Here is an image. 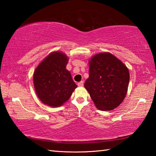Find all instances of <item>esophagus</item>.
<instances>
[{
	"mask_svg": "<svg viewBox=\"0 0 156 156\" xmlns=\"http://www.w3.org/2000/svg\"><path fill=\"white\" fill-rule=\"evenodd\" d=\"M83 84H84V83H83V81L79 82V83H78V86H79V87H83Z\"/></svg>",
	"mask_w": 156,
	"mask_h": 156,
	"instance_id": "34e87169",
	"label": "esophagus"
}]
</instances>
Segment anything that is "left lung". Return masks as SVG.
Returning <instances> with one entry per match:
<instances>
[{"instance_id":"8db88e82","label":"left lung","mask_w":156,"mask_h":156,"mask_svg":"<svg viewBox=\"0 0 156 156\" xmlns=\"http://www.w3.org/2000/svg\"><path fill=\"white\" fill-rule=\"evenodd\" d=\"M129 83L127 67L110 53H100L89 61V77L84 83L98 109L112 111L125 99Z\"/></svg>"}]
</instances>
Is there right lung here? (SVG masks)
Segmentation results:
<instances>
[{
  "label": "right lung",
  "mask_w": 156,
  "mask_h": 156,
  "mask_svg": "<svg viewBox=\"0 0 156 156\" xmlns=\"http://www.w3.org/2000/svg\"><path fill=\"white\" fill-rule=\"evenodd\" d=\"M68 58L61 52H53L36 69L34 84L36 94L44 104L59 107L72 96L77 85L66 69Z\"/></svg>",
  "instance_id": "1"
}]
</instances>
